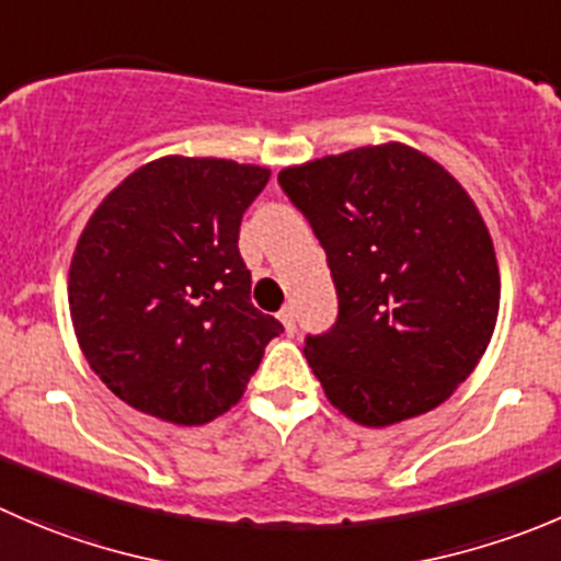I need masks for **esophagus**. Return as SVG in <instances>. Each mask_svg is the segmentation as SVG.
Instances as JSON below:
<instances>
[{
    "instance_id": "1",
    "label": "esophagus",
    "mask_w": 561,
    "mask_h": 561,
    "mask_svg": "<svg viewBox=\"0 0 561 561\" xmlns=\"http://www.w3.org/2000/svg\"><path fill=\"white\" fill-rule=\"evenodd\" d=\"M279 320H282V325H285L287 334H296V312H293V307L282 309Z\"/></svg>"
}]
</instances>
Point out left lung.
I'll return each mask as SVG.
<instances>
[{"instance_id":"8db88e82","label":"left lung","mask_w":561,"mask_h":561,"mask_svg":"<svg viewBox=\"0 0 561 561\" xmlns=\"http://www.w3.org/2000/svg\"><path fill=\"white\" fill-rule=\"evenodd\" d=\"M279 186L312 225L340 296L336 323L304 347L331 405L364 427L442 405L488 351L502 298L469 192L402 142L285 167Z\"/></svg>"}]
</instances>
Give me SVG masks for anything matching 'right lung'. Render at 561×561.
<instances>
[{
  "label": "right lung",
  "mask_w": 561,
  "mask_h": 561,
  "mask_svg": "<svg viewBox=\"0 0 561 561\" xmlns=\"http://www.w3.org/2000/svg\"><path fill=\"white\" fill-rule=\"evenodd\" d=\"M271 170L164 156L103 197L76 243L68 304L92 373L172 425L230 411L282 323L254 309L238 230Z\"/></svg>",
  "instance_id": "1"
}]
</instances>
